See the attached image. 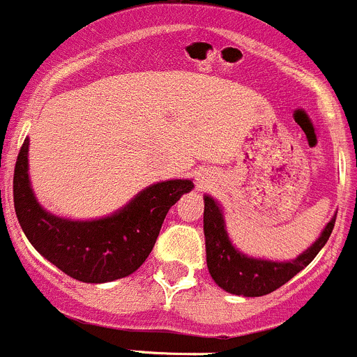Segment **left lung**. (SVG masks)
Masks as SVG:
<instances>
[{"label": "left lung", "mask_w": 357, "mask_h": 357, "mask_svg": "<svg viewBox=\"0 0 357 357\" xmlns=\"http://www.w3.org/2000/svg\"><path fill=\"white\" fill-rule=\"evenodd\" d=\"M204 234L207 267L212 280L227 292L244 297H260L274 292L319 255L335 228V219L326 225L320 237L306 251L289 261H273L241 253L228 237L225 215L212 196H204Z\"/></svg>", "instance_id": "1"}]
</instances>
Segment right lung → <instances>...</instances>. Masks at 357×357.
<instances>
[{
    "label": "right lung",
    "instance_id": "1",
    "mask_svg": "<svg viewBox=\"0 0 357 357\" xmlns=\"http://www.w3.org/2000/svg\"><path fill=\"white\" fill-rule=\"evenodd\" d=\"M28 146L26 138L14 172V207L19 225L42 257L84 283H107L139 269L172 205L195 188L188 178L157 182L114 214L74 221L51 214L37 202L29 184Z\"/></svg>",
    "mask_w": 357,
    "mask_h": 357
}]
</instances>
